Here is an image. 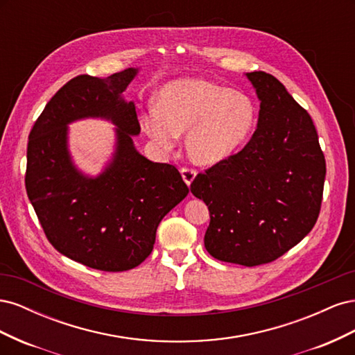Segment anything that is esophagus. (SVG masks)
<instances>
[{
    "label": "esophagus",
    "mask_w": 355,
    "mask_h": 355,
    "mask_svg": "<svg viewBox=\"0 0 355 355\" xmlns=\"http://www.w3.org/2000/svg\"><path fill=\"white\" fill-rule=\"evenodd\" d=\"M180 173H182V178H184V180H185V184L189 187L192 184V180L196 179L197 171L191 167H182Z\"/></svg>",
    "instance_id": "esophagus-1"
}]
</instances>
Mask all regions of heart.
<instances>
[{
  "instance_id": "heart-1",
  "label": "heart",
  "mask_w": 355,
  "mask_h": 355,
  "mask_svg": "<svg viewBox=\"0 0 355 355\" xmlns=\"http://www.w3.org/2000/svg\"><path fill=\"white\" fill-rule=\"evenodd\" d=\"M158 110L142 115L146 135L171 149L188 132L187 151L201 166L228 158L252 132L254 108L247 96L204 80H176L158 94Z\"/></svg>"
}]
</instances>
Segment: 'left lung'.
Returning <instances> with one entry per match:
<instances>
[{
  "label": "left lung",
  "mask_w": 355,
  "mask_h": 355,
  "mask_svg": "<svg viewBox=\"0 0 355 355\" xmlns=\"http://www.w3.org/2000/svg\"><path fill=\"white\" fill-rule=\"evenodd\" d=\"M261 101L257 128L237 154L198 173L191 192L207 204L206 250L256 266L295 247L318 219L326 159L315 125L274 75L247 72Z\"/></svg>",
  "instance_id": "8db88e82"
}]
</instances>
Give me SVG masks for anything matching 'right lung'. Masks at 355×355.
Returning <instances> with one entry per match:
<instances>
[{"instance_id":"1","label":"right lung","mask_w":355,"mask_h":355,"mask_svg":"<svg viewBox=\"0 0 355 355\" xmlns=\"http://www.w3.org/2000/svg\"><path fill=\"white\" fill-rule=\"evenodd\" d=\"M136 73L72 78L46 105L28 142L25 187L47 240L69 259L108 272L141 265L158 223L189 192L175 166L153 163L133 146L141 124L121 93ZM85 116L119 127L113 163L98 178L77 172L66 148V124Z\"/></svg>"}]
</instances>
